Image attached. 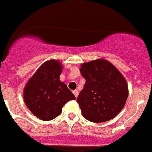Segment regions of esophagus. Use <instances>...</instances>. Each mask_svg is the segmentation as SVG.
I'll return each instance as SVG.
<instances>
[{
  "label": "esophagus",
  "instance_id": "esophagus-1",
  "mask_svg": "<svg viewBox=\"0 0 152 152\" xmlns=\"http://www.w3.org/2000/svg\"><path fill=\"white\" fill-rule=\"evenodd\" d=\"M73 93H74V95L75 96V97L77 98V96H78V91H77V90H74Z\"/></svg>",
  "mask_w": 152,
  "mask_h": 152
}]
</instances>
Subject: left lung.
<instances>
[{
  "mask_svg": "<svg viewBox=\"0 0 152 152\" xmlns=\"http://www.w3.org/2000/svg\"><path fill=\"white\" fill-rule=\"evenodd\" d=\"M80 71L85 83L77 102L84 117L102 123L118 115L128 97V85L122 74L104 59L84 63Z\"/></svg>",
  "mask_w": 152,
  "mask_h": 152,
  "instance_id": "8db88e82",
  "label": "left lung"
}]
</instances>
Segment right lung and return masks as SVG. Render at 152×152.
<instances>
[{
    "instance_id": "add662e5",
    "label": "right lung",
    "mask_w": 152,
    "mask_h": 152,
    "mask_svg": "<svg viewBox=\"0 0 152 152\" xmlns=\"http://www.w3.org/2000/svg\"><path fill=\"white\" fill-rule=\"evenodd\" d=\"M62 65L58 61L43 63L29 79L24 88L26 106L42 120H51L62 112V108L70 100L75 99L67 85L60 80Z\"/></svg>"
}]
</instances>
